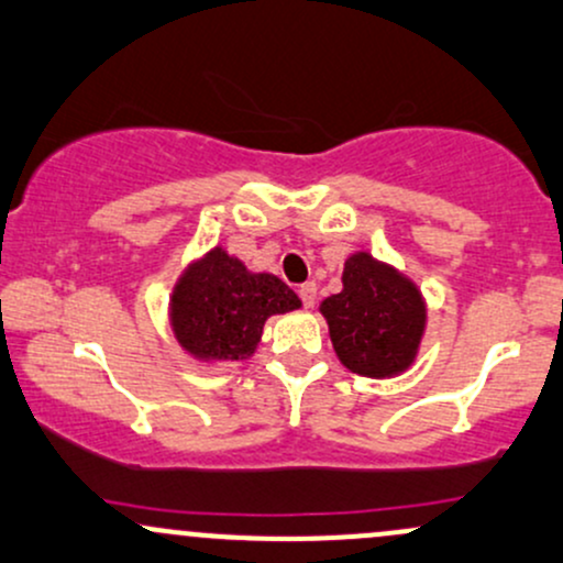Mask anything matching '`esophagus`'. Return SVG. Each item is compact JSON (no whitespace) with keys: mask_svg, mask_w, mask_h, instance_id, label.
Segmentation results:
<instances>
[{"mask_svg":"<svg viewBox=\"0 0 563 563\" xmlns=\"http://www.w3.org/2000/svg\"><path fill=\"white\" fill-rule=\"evenodd\" d=\"M299 296L303 307L312 309L314 301H318V286H314V283H303V286H299Z\"/></svg>","mask_w":563,"mask_h":563,"instance_id":"obj_1","label":"esophagus"}]
</instances>
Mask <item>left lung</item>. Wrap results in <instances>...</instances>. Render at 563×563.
<instances>
[{
	"label": "left lung",
	"instance_id": "1",
	"mask_svg": "<svg viewBox=\"0 0 563 563\" xmlns=\"http://www.w3.org/2000/svg\"><path fill=\"white\" fill-rule=\"evenodd\" d=\"M341 294L320 303L341 365L357 376L391 378L416 363L426 301L410 277L357 251L344 262Z\"/></svg>",
	"mask_w": 563,
	"mask_h": 563
}]
</instances>
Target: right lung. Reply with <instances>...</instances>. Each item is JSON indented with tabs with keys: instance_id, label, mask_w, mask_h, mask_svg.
Wrapping results in <instances>:
<instances>
[{
	"instance_id": "obj_1",
	"label": "right lung",
	"mask_w": 563,
	"mask_h": 563,
	"mask_svg": "<svg viewBox=\"0 0 563 563\" xmlns=\"http://www.w3.org/2000/svg\"><path fill=\"white\" fill-rule=\"evenodd\" d=\"M299 307L301 299L280 277L251 273L217 245L179 275L169 318L187 354L203 363H235L256 352L267 318Z\"/></svg>"
}]
</instances>
